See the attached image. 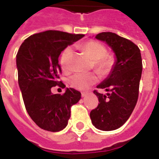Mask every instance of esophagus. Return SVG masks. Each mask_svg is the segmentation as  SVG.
<instances>
[{
	"instance_id": "34e87169",
	"label": "esophagus",
	"mask_w": 159,
	"mask_h": 159,
	"mask_svg": "<svg viewBox=\"0 0 159 159\" xmlns=\"http://www.w3.org/2000/svg\"><path fill=\"white\" fill-rule=\"evenodd\" d=\"M87 94H88V93H86V92H83V93H82V97H85Z\"/></svg>"
}]
</instances>
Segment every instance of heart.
<instances>
[{
	"instance_id": "1",
	"label": "heart",
	"mask_w": 159,
	"mask_h": 159,
	"mask_svg": "<svg viewBox=\"0 0 159 159\" xmlns=\"http://www.w3.org/2000/svg\"><path fill=\"white\" fill-rule=\"evenodd\" d=\"M83 50L93 60L94 70L101 76L109 74L115 67L116 57L110 53H107L106 46L99 41L89 40L83 43ZM72 48H65L61 55V63L64 70H69L72 58ZM97 82V76L94 73H75L69 78L71 87L79 90H85L89 86Z\"/></svg>"
}]
</instances>
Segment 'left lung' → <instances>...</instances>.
<instances>
[{"label": "left lung", "mask_w": 159, "mask_h": 159, "mask_svg": "<svg viewBox=\"0 0 159 159\" xmlns=\"http://www.w3.org/2000/svg\"><path fill=\"white\" fill-rule=\"evenodd\" d=\"M95 38L105 41L112 48L117 61L109 77L97 87L109 93L103 95L97 90L93 91L99 103L90 112V118L97 129L114 130L125 123L137 103L142 56L136 44L115 33L103 32Z\"/></svg>", "instance_id": "1"}]
</instances>
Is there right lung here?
Listing matches in <instances>:
<instances>
[{
  "label": "right lung",
  "instance_id": "1",
  "mask_svg": "<svg viewBox=\"0 0 159 159\" xmlns=\"http://www.w3.org/2000/svg\"><path fill=\"white\" fill-rule=\"evenodd\" d=\"M84 34L48 30L27 38L17 54L18 84L26 110L39 127L60 131L67 125L70 108L81 98V93L66 89L63 94H53L52 87L64 88L60 81L59 56L66 47Z\"/></svg>",
  "mask_w": 159,
  "mask_h": 159
}]
</instances>
